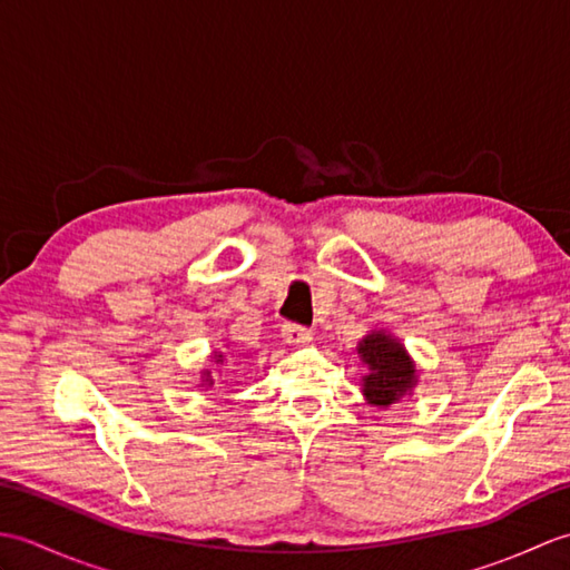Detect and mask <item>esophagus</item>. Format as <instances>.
I'll return each instance as SVG.
<instances>
[{"label":"esophagus","instance_id":"1","mask_svg":"<svg viewBox=\"0 0 570 570\" xmlns=\"http://www.w3.org/2000/svg\"><path fill=\"white\" fill-rule=\"evenodd\" d=\"M282 335L288 345H306L313 341V333L304 328V325H296V323H286Z\"/></svg>","mask_w":570,"mask_h":570}]
</instances>
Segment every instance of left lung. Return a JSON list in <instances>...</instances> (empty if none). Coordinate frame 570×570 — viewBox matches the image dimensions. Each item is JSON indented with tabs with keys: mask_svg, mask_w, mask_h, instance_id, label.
I'll return each instance as SVG.
<instances>
[{
	"mask_svg": "<svg viewBox=\"0 0 570 570\" xmlns=\"http://www.w3.org/2000/svg\"><path fill=\"white\" fill-rule=\"evenodd\" d=\"M360 360L367 365L362 392L374 406H392L416 384V365L394 335L372 331L357 345Z\"/></svg>",
	"mask_w": 570,
	"mask_h": 570,
	"instance_id": "8db88e82",
	"label": "left lung"
}]
</instances>
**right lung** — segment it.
I'll use <instances>...</instances> for the list:
<instances>
[{
	"instance_id": "add662e5",
	"label": "right lung",
	"mask_w": 570,
	"mask_h": 570,
	"mask_svg": "<svg viewBox=\"0 0 570 570\" xmlns=\"http://www.w3.org/2000/svg\"><path fill=\"white\" fill-rule=\"evenodd\" d=\"M215 362H217V365H220V362H223V355H220V353L215 355ZM205 384H208V386L213 384V380H210V372H205Z\"/></svg>"
}]
</instances>
